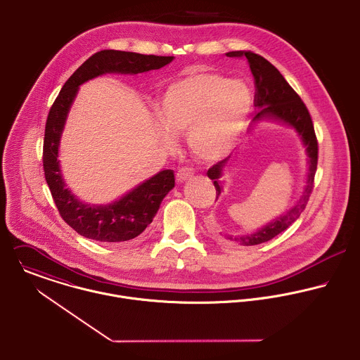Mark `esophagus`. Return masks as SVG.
<instances>
[{"mask_svg": "<svg viewBox=\"0 0 360 360\" xmlns=\"http://www.w3.org/2000/svg\"><path fill=\"white\" fill-rule=\"evenodd\" d=\"M192 176H193V169L189 168V167H182V168L176 172V181H178V182H184V181L192 178Z\"/></svg>", "mask_w": 360, "mask_h": 360, "instance_id": "obj_1", "label": "esophagus"}]
</instances>
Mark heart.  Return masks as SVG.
<instances>
[{"label": "heart", "instance_id": "heart-1", "mask_svg": "<svg viewBox=\"0 0 360 360\" xmlns=\"http://www.w3.org/2000/svg\"><path fill=\"white\" fill-rule=\"evenodd\" d=\"M252 109V92L241 79L214 72H189L162 92L157 113L164 146L172 147L171 133H186L195 157L216 161L238 141Z\"/></svg>", "mask_w": 360, "mask_h": 360}]
</instances>
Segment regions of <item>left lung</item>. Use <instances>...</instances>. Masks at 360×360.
<instances>
[{"label": "left lung", "mask_w": 360, "mask_h": 360, "mask_svg": "<svg viewBox=\"0 0 360 360\" xmlns=\"http://www.w3.org/2000/svg\"><path fill=\"white\" fill-rule=\"evenodd\" d=\"M227 57H245L251 72L255 79V98L254 105L258 108V113L254 116L250 130L255 127L257 123L262 120H274L283 124H288L296 130L303 141L307 153V162H309V172H307V184L303 191V195L297 200V203L285 212L282 216L276 217L275 220L269 221L266 226L261 227L252 234L245 236H227L229 240L236 241L241 245H258L266 243L276 237L278 234L283 233L288 227H290L303 213L311 191L314 188V175L317 171V161H319V143L314 133V126L309 109L306 108L304 102L296 94V91L289 85L285 77L279 72V70L272 65L266 58L252 51H229L226 53ZM231 155L224 158L223 161L214 164L207 171V176L213 181L216 188V200L219 199L223 185L221 176L231 164Z\"/></svg>", "instance_id": "1"}]
</instances>
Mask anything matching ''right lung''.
<instances>
[{
    "label": "right lung",
    "mask_w": 360,
    "mask_h": 360,
    "mask_svg": "<svg viewBox=\"0 0 360 360\" xmlns=\"http://www.w3.org/2000/svg\"><path fill=\"white\" fill-rule=\"evenodd\" d=\"M172 60V56L101 50L74 71L50 108L43 141L44 178L60 216L79 236L113 244L136 238L153 221L162 199L175 186L174 171L164 169L108 205L85 203L67 188L61 175L58 147L79 85L103 74L134 75L158 70Z\"/></svg>",
    "instance_id": "1"
}]
</instances>
